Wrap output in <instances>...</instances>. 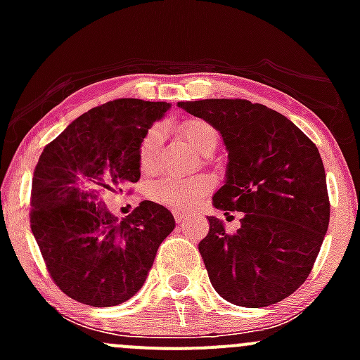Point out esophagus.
Segmentation results:
<instances>
[{
    "label": "esophagus",
    "mask_w": 360,
    "mask_h": 360,
    "mask_svg": "<svg viewBox=\"0 0 360 360\" xmlns=\"http://www.w3.org/2000/svg\"><path fill=\"white\" fill-rule=\"evenodd\" d=\"M188 214L184 212H179V210H174V219H176V223H184V221L188 219Z\"/></svg>",
    "instance_id": "obj_1"
}]
</instances>
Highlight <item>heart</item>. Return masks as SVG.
<instances>
[{
    "label": "heart",
    "mask_w": 360,
    "mask_h": 360,
    "mask_svg": "<svg viewBox=\"0 0 360 360\" xmlns=\"http://www.w3.org/2000/svg\"><path fill=\"white\" fill-rule=\"evenodd\" d=\"M179 136L193 151L200 155L212 153L217 146V130L202 118H190L179 125ZM162 132L158 127L148 130L139 144V167L144 174H153L158 167ZM214 188L212 177H172L167 176L153 181L146 188L150 200L176 210L195 209Z\"/></svg>",
    "instance_id": "b5f03b06"
}]
</instances>
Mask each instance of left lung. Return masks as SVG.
<instances>
[{
	"instance_id": "left-lung-1",
	"label": "left lung",
	"mask_w": 360,
	"mask_h": 360,
	"mask_svg": "<svg viewBox=\"0 0 360 360\" xmlns=\"http://www.w3.org/2000/svg\"><path fill=\"white\" fill-rule=\"evenodd\" d=\"M216 127L226 144V184L216 209L242 212L237 233L209 217L198 244L210 284L245 308L291 296L310 275L329 224L324 163L317 146L284 115L245 99L177 103Z\"/></svg>"
}]
</instances>
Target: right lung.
Here are the masks:
<instances>
[{
  "label": "right lung",
  "mask_w": 360,
  "mask_h": 360,
  "mask_svg": "<svg viewBox=\"0 0 360 360\" xmlns=\"http://www.w3.org/2000/svg\"><path fill=\"white\" fill-rule=\"evenodd\" d=\"M167 103L115 99L92 108L49 143L34 167L31 223L50 277L90 307H115L143 288L174 230L163 205L141 202L122 221L104 198L139 181V144Z\"/></svg>",
  "instance_id": "add662e5"
}]
</instances>
